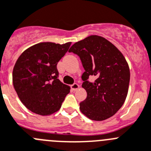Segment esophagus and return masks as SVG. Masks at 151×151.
<instances>
[{
    "mask_svg": "<svg viewBox=\"0 0 151 151\" xmlns=\"http://www.w3.org/2000/svg\"><path fill=\"white\" fill-rule=\"evenodd\" d=\"M70 88H71L73 90L75 91V90H77V89H78L79 88H80V86H79L77 83H74V84H72V85L70 86Z\"/></svg>",
    "mask_w": 151,
    "mask_h": 151,
    "instance_id": "obj_1",
    "label": "esophagus"
}]
</instances>
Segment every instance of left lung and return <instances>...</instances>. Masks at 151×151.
Segmentation results:
<instances>
[{
    "mask_svg": "<svg viewBox=\"0 0 151 151\" xmlns=\"http://www.w3.org/2000/svg\"><path fill=\"white\" fill-rule=\"evenodd\" d=\"M68 52L80 57L85 70L82 87L87 92V97L80 103L81 112L96 121L114 115L124 104L130 80L129 65L122 52L98 35L77 42ZM90 76L96 78L93 82L88 81Z\"/></svg>",
    "mask_w": 151,
    "mask_h": 151,
    "instance_id": "left-lung-1",
    "label": "left lung"
}]
</instances>
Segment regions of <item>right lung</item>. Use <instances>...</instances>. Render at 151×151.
<instances>
[{"label":"right lung","mask_w":151,"mask_h":151,"mask_svg":"<svg viewBox=\"0 0 151 151\" xmlns=\"http://www.w3.org/2000/svg\"><path fill=\"white\" fill-rule=\"evenodd\" d=\"M71 43L43 42L20 55L13 70V83L22 104L37 114L47 116L60 109L70 86L59 81L57 64Z\"/></svg>","instance_id":"1"}]
</instances>
